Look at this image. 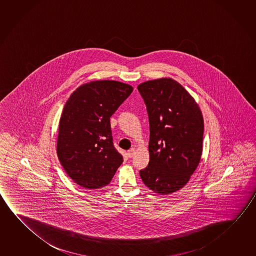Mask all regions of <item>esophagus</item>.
<instances>
[{
    "mask_svg": "<svg viewBox=\"0 0 256 256\" xmlns=\"http://www.w3.org/2000/svg\"><path fill=\"white\" fill-rule=\"evenodd\" d=\"M134 150H134V148L130 149V150L128 152V157L133 158V156L134 155Z\"/></svg>",
    "mask_w": 256,
    "mask_h": 256,
    "instance_id": "34e87169",
    "label": "esophagus"
}]
</instances>
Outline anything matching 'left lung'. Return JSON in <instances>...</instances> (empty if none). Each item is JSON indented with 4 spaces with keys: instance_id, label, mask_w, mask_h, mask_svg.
<instances>
[{
    "instance_id": "left-lung-1",
    "label": "left lung",
    "mask_w": 256,
    "mask_h": 256,
    "mask_svg": "<svg viewBox=\"0 0 256 256\" xmlns=\"http://www.w3.org/2000/svg\"><path fill=\"white\" fill-rule=\"evenodd\" d=\"M150 125V162L140 170L144 184L160 195L177 192L197 168L202 154L204 120L188 91L171 78L138 86Z\"/></svg>"
}]
</instances>
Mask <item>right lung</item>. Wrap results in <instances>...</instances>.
I'll return each instance as SVG.
<instances>
[{
  "label": "right lung",
  "instance_id": "right-lung-1",
  "mask_svg": "<svg viewBox=\"0 0 256 256\" xmlns=\"http://www.w3.org/2000/svg\"><path fill=\"white\" fill-rule=\"evenodd\" d=\"M133 88L115 80L83 84L70 96L59 122L56 152L67 174L86 189L108 184L123 162L114 146L110 116Z\"/></svg>",
  "mask_w": 256,
  "mask_h": 256
}]
</instances>
